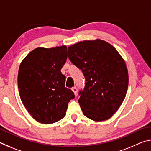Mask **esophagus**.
Returning a JSON list of instances; mask_svg holds the SVG:
<instances>
[{"instance_id":"esophagus-1","label":"esophagus","mask_w":151,"mask_h":151,"mask_svg":"<svg viewBox=\"0 0 151 151\" xmlns=\"http://www.w3.org/2000/svg\"><path fill=\"white\" fill-rule=\"evenodd\" d=\"M72 91H73V93H75V95H76V94H77V93H78V89H77V88H76V87H73V88H72Z\"/></svg>"}]
</instances>
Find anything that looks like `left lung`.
<instances>
[{
  "label": "left lung",
  "mask_w": 151,
  "mask_h": 151,
  "mask_svg": "<svg viewBox=\"0 0 151 151\" xmlns=\"http://www.w3.org/2000/svg\"><path fill=\"white\" fill-rule=\"evenodd\" d=\"M68 53L85 77V88L78 93L84 115L94 121L110 119L121 105L129 85L123 58L115 48L100 39L70 46Z\"/></svg>",
  "instance_id": "1"
}]
</instances>
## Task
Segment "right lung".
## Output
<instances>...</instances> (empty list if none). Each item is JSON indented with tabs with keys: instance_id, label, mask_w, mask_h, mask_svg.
<instances>
[{
	"instance_id": "right-lung-1",
	"label": "right lung",
	"mask_w": 151,
	"mask_h": 151,
	"mask_svg": "<svg viewBox=\"0 0 151 151\" xmlns=\"http://www.w3.org/2000/svg\"><path fill=\"white\" fill-rule=\"evenodd\" d=\"M67 59V48H37L20 63L18 86L20 99L36 121L52 124L66 115L68 103L75 98L66 88L61 68Z\"/></svg>"
}]
</instances>
